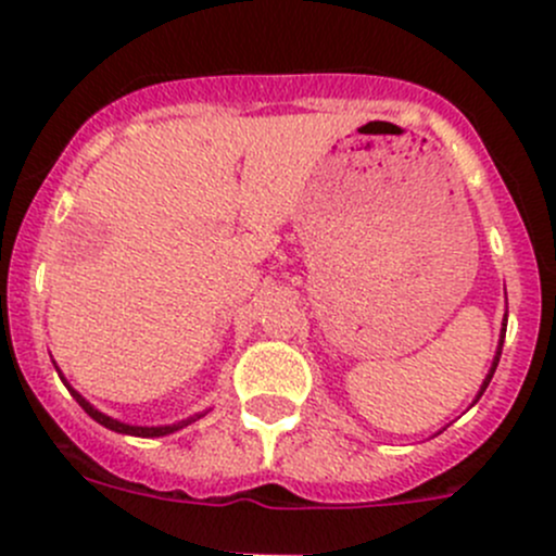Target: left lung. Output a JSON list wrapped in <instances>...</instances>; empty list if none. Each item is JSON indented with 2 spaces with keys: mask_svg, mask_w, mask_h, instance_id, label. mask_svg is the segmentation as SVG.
I'll return each mask as SVG.
<instances>
[{
  "mask_svg": "<svg viewBox=\"0 0 556 556\" xmlns=\"http://www.w3.org/2000/svg\"><path fill=\"white\" fill-rule=\"evenodd\" d=\"M506 330V327H504ZM501 346H504V343H501ZM501 346H498V356H495V362H493V370L488 372V378H484V383H482V391L488 389V383H490V378H493V372H495V367H498V359H501ZM482 391H479V396H482Z\"/></svg>",
  "mask_w": 556,
  "mask_h": 556,
  "instance_id": "1",
  "label": "left lung"
}]
</instances>
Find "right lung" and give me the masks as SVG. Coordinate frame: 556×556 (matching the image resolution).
<instances>
[{
	"label": "right lung",
	"instance_id": "obj_1",
	"mask_svg": "<svg viewBox=\"0 0 556 556\" xmlns=\"http://www.w3.org/2000/svg\"><path fill=\"white\" fill-rule=\"evenodd\" d=\"M68 391H72V396L79 402V407L87 413V416H90L92 420H98V424H101V426H106V429H111V431H119V434H130V437H165V434H173V431L184 429V426H189L191 420L200 418V416H197V418H189V420H180V424H173V426H127V424H119V420L103 416V413H98L96 407H92L90 402L85 400V396H79L74 389H68Z\"/></svg>",
	"mask_w": 556,
	"mask_h": 556
}]
</instances>
